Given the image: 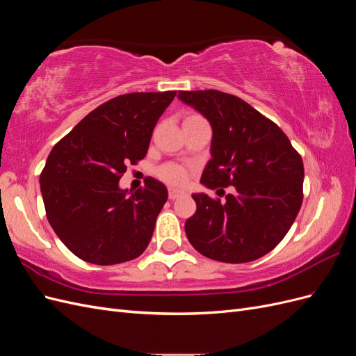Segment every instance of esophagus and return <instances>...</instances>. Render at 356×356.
I'll return each instance as SVG.
<instances>
[{"instance_id": "obj_1", "label": "esophagus", "mask_w": 356, "mask_h": 356, "mask_svg": "<svg viewBox=\"0 0 356 356\" xmlns=\"http://www.w3.org/2000/svg\"><path fill=\"white\" fill-rule=\"evenodd\" d=\"M169 199L170 200H175V199H178V197H181L182 195H184V191H181V190H177V188H169Z\"/></svg>"}]
</instances>
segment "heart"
Segmentation results:
<instances>
[{"label":"heart","mask_w":356,"mask_h":356,"mask_svg":"<svg viewBox=\"0 0 356 356\" xmlns=\"http://www.w3.org/2000/svg\"><path fill=\"white\" fill-rule=\"evenodd\" d=\"M196 120H203V117L200 114H188L184 118V123L186 122H196ZM188 169L182 165L174 163V161H169V163L161 165L160 168H157L156 170V175L161 179L168 182L170 186H182L186 184V181L188 178Z\"/></svg>","instance_id":"1"}]
</instances>
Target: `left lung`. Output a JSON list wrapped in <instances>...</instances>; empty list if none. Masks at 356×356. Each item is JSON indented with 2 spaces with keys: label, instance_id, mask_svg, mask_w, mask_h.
Returning <instances> with one entry per match:
<instances>
[{
  "label": "left lung",
  "instance_id": "8db88e82",
  "mask_svg": "<svg viewBox=\"0 0 356 356\" xmlns=\"http://www.w3.org/2000/svg\"><path fill=\"white\" fill-rule=\"evenodd\" d=\"M212 126V159L200 182L232 187L224 200L193 195L186 234L215 261L248 263L270 252L293 225L303 202V160L282 129L238 96L220 90L178 93Z\"/></svg>",
  "mask_w": 356,
  "mask_h": 356
}]
</instances>
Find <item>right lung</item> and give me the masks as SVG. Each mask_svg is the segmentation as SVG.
<instances>
[{"label": "right lung", "instance_id": "add662e5", "mask_svg": "<svg viewBox=\"0 0 356 356\" xmlns=\"http://www.w3.org/2000/svg\"><path fill=\"white\" fill-rule=\"evenodd\" d=\"M177 90L115 96L86 115L51 148L40 187L47 220L81 260L110 266L141 255L168 199L147 178L132 195L118 188L129 165L148 152L154 126Z\"/></svg>", "mask_w": 356, "mask_h": 356}]
</instances>
